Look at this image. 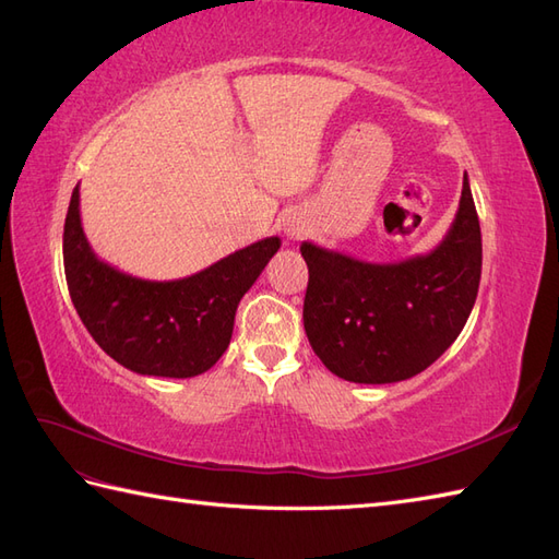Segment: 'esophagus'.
Segmentation results:
<instances>
[{"mask_svg":"<svg viewBox=\"0 0 559 559\" xmlns=\"http://www.w3.org/2000/svg\"><path fill=\"white\" fill-rule=\"evenodd\" d=\"M289 235H298V228H289Z\"/></svg>","mask_w":559,"mask_h":559,"instance_id":"34e87169","label":"esophagus"}]
</instances>
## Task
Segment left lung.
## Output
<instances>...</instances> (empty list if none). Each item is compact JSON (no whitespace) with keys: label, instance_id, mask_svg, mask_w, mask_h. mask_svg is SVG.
Returning <instances> with one entry per match:
<instances>
[{"label":"left lung","instance_id":"obj_1","mask_svg":"<svg viewBox=\"0 0 559 559\" xmlns=\"http://www.w3.org/2000/svg\"><path fill=\"white\" fill-rule=\"evenodd\" d=\"M302 324L317 357L337 378L359 384L408 380L456 341L478 296L483 240L464 177L460 210L429 253L368 263L314 242Z\"/></svg>","mask_w":559,"mask_h":559}]
</instances>
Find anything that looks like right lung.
I'll list each match as a JSON object with an SVG mask.
<instances>
[{
	"label": "right lung",
	"mask_w": 559,
	"mask_h": 559,
	"mask_svg": "<svg viewBox=\"0 0 559 559\" xmlns=\"http://www.w3.org/2000/svg\"><path fill=\"white\" fill-rule=\"evenodd\" d=\"M282 240L265 238L195 275L142 280L97 259L81 226L79 186L64 218V277L93 341L132 373L195 378L226 352L235 310Z\"/></svg>",
	"instance_id": "obj_1"
}]
</instances>
